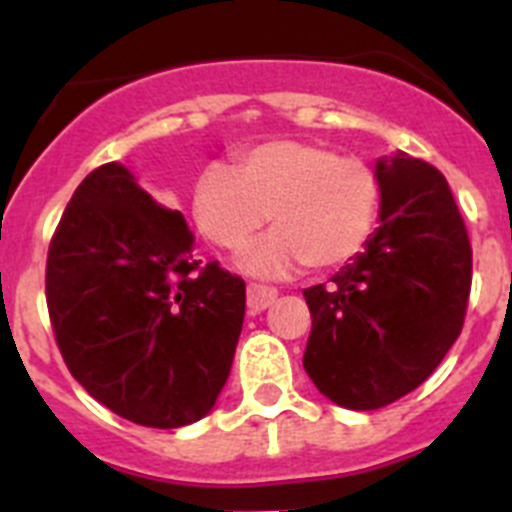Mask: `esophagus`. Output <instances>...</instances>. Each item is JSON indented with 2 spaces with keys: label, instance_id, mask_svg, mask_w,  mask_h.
<instances>
[{
  "label": "esophagus",
  "instance_id": "esophagus-1",
  "mask_svg": "<svg viewBox=\"0 0 512 512\" xmlns=\"http://www.w3.org/2000/svg\"><path fill=\"white\" fill-rule=\"evenodd\" d=\"M277 300V289L271 287H261V284H251L248 287V310L256 315V312H264L266 307L274 305Z\"/></svg>",
  "mask_w": 512,
  "mask_h": 512
}]
</instances>
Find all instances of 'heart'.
Instances as JSON below:
<instances>
[{
  "label": "heart",
  "instance_id": "obj_1",
  "mask_svg": "<svg viewBox=\"0 0 512 512\" xmlns=\"http://www.w3.org/2000/svg\"><path fill=\"white\" fill-rule=\"evenodd\" d=\"M382 187L369 164L312 140L274 138L246 148L235 171L207 166L192 215L220 248H241L269 220L266 238L241 253L253 277H284L307 264L330 271L354 261L377 225Z\"/></svg>",
  "mask_w": 512,
  "mask_h": 512
}]
</instances>
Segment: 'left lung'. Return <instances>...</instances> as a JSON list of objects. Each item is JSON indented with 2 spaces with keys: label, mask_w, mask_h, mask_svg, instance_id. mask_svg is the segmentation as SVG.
Here are the masks:
<instances>
[{
  "label": "left lung",
  "mask_w": 512,
  "mask_h": 512,
  "mask_svg": "<svg viewBox=\"0 0 512 512\" xmlns=\"http://www.w3.org/2000/svg\"><path fill=\"white\" fill-rule=\"evenodd\" d=\"M382 187L364 251L307 287V377L348 410H379L436 372L459 338L472 287V248L438 169L408 153L374 164Z\"/></svg>",
  "instance_id": "1"
}]
</instances>
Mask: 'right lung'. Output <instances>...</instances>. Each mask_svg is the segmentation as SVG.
<instances>
[{"label": "right lung", "mask_w": 512, "mask_h": 512, "mask_svg": "<svg viewBox=\"0 0 512 512\" xmlns=\"http://www.w3.org/2000/svg\"><path fill=\"white\" fill-rule=\"evenodd\" d=\"M192 251L182 212L117 161L76 187L48 248L45 300L69 372L148 428H182L215 408L243 328V279L215 261L197 272Z\"/></svg>", "instance_id": "1"}]
</instances>
